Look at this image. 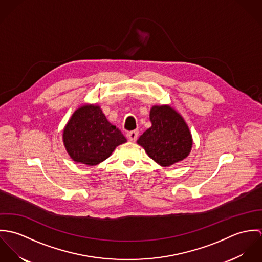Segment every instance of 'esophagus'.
Masks as SVG:
<instances>
[{"mask_svg": "<svg viewBox=\"0 0 262 262\" xmlns=\"http://www.w3.org/2000/svg\"><path fill=\"white\" fill-rule=\"evenodd\" d=\"M127 138L129 141L131 142H135L138 138V131L134 130V131H131V132H128L127 133Z\"/></svg>", "mask_w": 262, "mask_h": 262, "instance_id": "1", "label": "esophagus"}]
</instances>
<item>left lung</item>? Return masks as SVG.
Masks as SVG:
<instances>
[{
    "label": "left lung",
    "mask_w": 262,
    "mask_h": 262,
    "mask_svg": "<svg viewBox=\"0 0 262 262\" xmlns=\"http://www.w3.org/2000/svg\"><path fill=\"white\" fill-rule=\"evenodd\" d=\"M151 127L137 140L147 155L166 167L187 158L192 137L183 116L168 105L153 106L149 114Z\"/></svg>",
    "instance_id": "1"
}]
</instances>
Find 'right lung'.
Wrapping results in <instances>:
<instances>
[{"mask_svg":"<svg viewBox=\"0 0 262 262\" xmlns=\"http://www.w3.org/2000/svg\"><path fill=\"white\" fill-rule=\"evenodd\" d=\"M62 141L75 162L93 166L110 157L116 147L127 139L107 120L100 106L85 104L76 109L68 121Z\"/></svg>","mask_w":262,"mask_h":262,"instance_id":"obj_1","label":"right lung"}]
</instances>
